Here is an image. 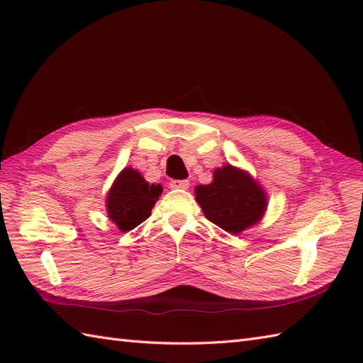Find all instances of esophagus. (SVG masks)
Segmentation results:
<instances>
[{
  "label": "esophagus",
  "mask_w": 363,
  "mask_h": 363,
  "mask_svg": "<svg viewBox=\"0 0 363 363\" xmlns=\"http://www.w3.org/2000/svg\"><path fill=\"white\" fill-rule=\"evenodd\" d=\"M189 186H190V184H189V181H186V179H174V181L169 182V187H172V189L187 190Z\"/></svg>",
  "instance_id": "1"
}]
</instances>
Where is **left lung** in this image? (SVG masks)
Instances as JSON below:
<instances>
[{"label": "left lung", "mask_w": 363, "mask_h": 363, "mask_svg": "<svg viewBox=\"0 0 363 363\" xmlns=\"http://www.w3.org/2000/svg\"><path fill=\"white\" fill-rule=\"evenodd\" d=\"M204 217L229 234H242L265 215L268 196L246 169L225 164L213 169V179L195 187Z\"/></svg>", "instance_id": "obj_1"}]
</instances>
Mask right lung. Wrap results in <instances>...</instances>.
<instances>
[{
    "label": "right lung",
    "instance_id": "add662e5",
    "mask_svg": "<svg viewBox=\"0 0 363 363\" xmlns=\"http://www.w3.org/2000/svg\"><path fill=\"white\" fill-rule=\"evenodd\" d=\"M160 194V184H150L140 172L125 167L107 191V217L121 233H128L150 217Z\"/></svg>",
    "mask_w": 363,
    "mask_h": 363
}]
</instances>
